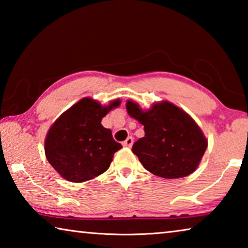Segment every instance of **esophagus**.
<instances>
[{
    "label": "esophagus",
    "mask_w": 248,
    "mask_h": 248,
    "mask_svg": "<svg viewBox=\"0 0 248 248\" xmlns=\"http://www.w3.org/2000/svg\"><path fill=\"white\" fill-rule=\"evenodd\" d=\"M124 146H127V148H131L133 144V138L132 137H128L127 139L124 141Z\"/></svg>",
    "instance_id": "esophagus-1"
}]
</instances>
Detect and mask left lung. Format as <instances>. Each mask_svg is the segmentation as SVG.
Wrapping results in <instances>:
<instances>
[{"instance_id":"1","label":"left lung","mask_w":248,"mask_h":248,"mask_svg":"<svg viewBox=\"0 0 248 248\" xmlns=\"http://www.w3.org/2000/svg\"><path fill=\"white\" fill-rule=\"evenodd\" d=\"M125 106L128 114L144 125L145 136L134 142L132 152L145 170L167 179L194 173L208 141L187 112L169 102L154 104L149 110L132 100Z\"/></svg>"}]
</instances>
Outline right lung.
<instances>
[{
	"instance_id": "obj_1",
	"label": "right lung",
	"mask_w": 248,
	"mask_h": 248,
	"mask_svg": "<svg viewBox=\"0 0 248 248\" xmlns=\"http://www.w3.org/2000/svg\"><path fill=\"white\" fill-rule=\"evenodd\" d=\"M119 104L117 99L102 106L90 97L82 98L51 125L45 141L46 157L64 179L83 183L109 169L114 154L123 145L100 123Z\"/></svg>"
}]
</instances>
